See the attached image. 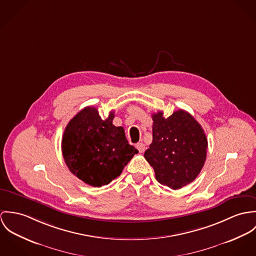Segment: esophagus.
<instances>
[{
    "instance_id": "esophagus-1",
    "label": "esophagus",
    "mask_w": 256,
    "mask_h": 256,
    "mask_svg": "<svg viewBox=\"0 0 256 256\" xmlns=\"http://www.w3.org/2000/svg\"><path fill=\"white\" fill-rule=\"evenodd\" d=\"M136 147L138 148V150L140 153H143V152H144V150H145V145H144L142 142L138 143V144L136 145Z\"/></svg>"
}]
</instances>
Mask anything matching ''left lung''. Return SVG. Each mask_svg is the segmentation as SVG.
<instances>
[{"instance_id":"obj_1","label":"left lung","mask_w":256,"mask_h":256,"mask_svg":"<svg viewBox=\"0 0 256 256\" xmlns=\"http://www.w3.org/2000/svg\"><path fill=\"white\" fill-rule=\"evenodd\" d=\"M153 140L144 157L153 167L156 180L178 190L196 180L206 160L208 142L198 120L184 110L168 118L152 114Z\"/></svg>"}]
</instances>
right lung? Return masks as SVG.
<instances>
[{"label":"right lung","instance_id":"1","mask_svg":"<svg viewBox=\"0 0 256 256\" xmlns=\"http://www.w3.org/2000/svg\"><path fill=\"white\" fill-rule=\"evenodd\" d=\"M114 112L103 120L94 107H86L68 124L62 152L70 170L92 186L110 184L138 153L126 140L122 126L113 124Z\"/></svg>","mask_w":256,"mask_h":256}]
</instances>
